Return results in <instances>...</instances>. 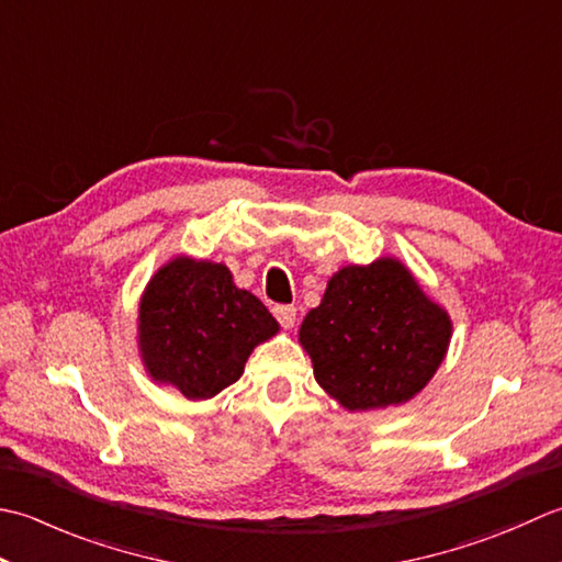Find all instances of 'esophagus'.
I'll use <instances>...</instances> for the list:
<instances>
[{"label": "esophagus", "instance_id": "1", "mask_svg": "<svg viewBox=\"0 0 562 562\" xmlns=\"http://www.w3.org/2000/svg\"><path fill=\"white\" fill-rule=\"evenodd\" d=\"M273 315H277V319L281 323V327L291 329L295 325V307L293 305H277L273 307Z\"/></svg>", "mask_w": 562, "mask_h": 562}]
</instances>
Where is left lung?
Here are the masks:
<instances>
[{
    "mask_svg": "<svg viewBox=\"0 0 562 562\" xmlns=\"http://www.w3.org/2000/svg\"><path fill=\"white\" fill-rule=\"evenodd\" d=\"M301 339L315 381L347 409L403 405L425 387L451 341V317L393 257L327 281Z\"/></svg>",
    "mask_w": 562,
    "mask_h": 562,
    "instance_id": "left-lung-1",
    "label": "left lung"
}]
</instances>
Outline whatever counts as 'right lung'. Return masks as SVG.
<instances>
[{"mask_svg": "<svg viewBox=\"0 0 562 562\" xmlns=\"http://www.w3.org/2000/svg\"><path fill=\"white\" fill-rule=\"evenodd\" d=\"M279 323L267 305L215 261L177 257L147 283L137 311V345L153 381L189 400H209L233 385L251 349Z\"/></svg>", "mask_w": 562, "mask_h": 562, "instance_id": "1", "label": "right lung"}]
</instances>
